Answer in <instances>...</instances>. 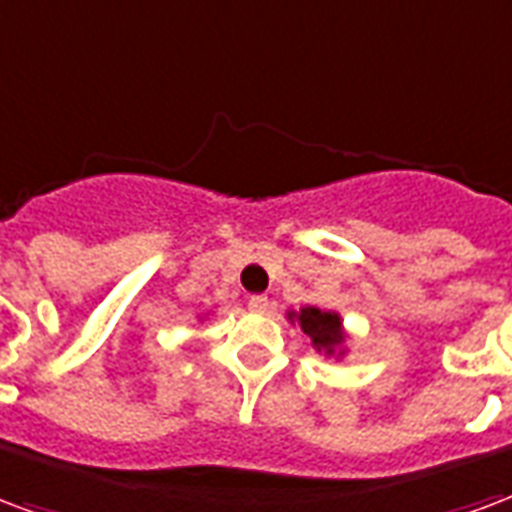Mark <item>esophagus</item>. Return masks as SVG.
Returning <instances> with one entry per match:
<instances>
[{
  "label": "esophagus",
  "mask_w": 512,
  "mask_h": 512,
  "mask_svg": "<svg viewBox=\"0 0 512 512\" xmlns=\"http://www.w3.org/2000/svg\"><path fill=\"white\" fill-rule=\"evenodd\" d=\"M246 304H249V309H252V312H266L268 298L266 295H249V301H246Z\"/></svg>",
  "instance_id": "34e87169"
}]
</instances>
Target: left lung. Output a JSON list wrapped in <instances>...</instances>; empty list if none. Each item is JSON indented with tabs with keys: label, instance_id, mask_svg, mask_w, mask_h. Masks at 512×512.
I'll return each mask as SVG.
<instances>
[{
	"label": "left lung",
	"instance_id": "1",
	"mask_svg": "<svg viewBox=\"0 0 512 512\" xmlns=\"http://www.w3.org/2000/svg\"><path fill=\"white\" fill-rule=\"evenodd\" d=\"M298 323H301L306 336H312V342L317 350L333 352V347L342 342V320H339V314L306 306V309H301V314H298Z\"/></svg>",
	"mask_w": 512,
	"mask_h": 512
}]
</instances>
